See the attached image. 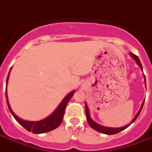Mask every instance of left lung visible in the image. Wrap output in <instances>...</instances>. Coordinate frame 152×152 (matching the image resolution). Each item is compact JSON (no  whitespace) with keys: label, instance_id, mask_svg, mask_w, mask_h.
Returning a JSON list of instances; mask_svg holds the SVG:
<instances>
[{"label":"left lung","instance_id":"8db88e82","mask_svg":"<svg viewBox=\"0 0 152 152\" xmlns=\"http://www.w3.org/2000/svg\"><path fill=\"white\" fill-rule=\"evenodd\" d=\"M130 56L135 60V62L137 63V64L139 66V67L141 68V70L142 71V64H141V62L139 58H138V57L136 56L135 54L134 53H130ZM144 76V74H143ZM144 80H145V86H146V78H145V76H144ZM143 104H144V102L142 103V106H141V108L140 110L138 111V112L137 113L136 115V116L134 118V120L131 121L130 124H127V125H125V126H123V127H121V128H110V127H105V126H102V125H100V124H97L96 122L93 121L91 117H90V115H89V109H88V106L87 104L86 103V118H87V121H88V123L90 125V127L94 129V130L98 131V132H100V133H102V134H107V135H112V134H115L119 133V132H121V131L124 130L126 128H128L129 125H130L132 123H134V121H136V119L137 118V116L139 115L140 114L141 111H142V107H143Z\"/></svg>","mask_w":152,"mask_h":152}]
</instances>
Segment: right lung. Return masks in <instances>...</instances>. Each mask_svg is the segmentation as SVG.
Returning <instances> with one entry per match:
<instances>
[{"mask_svg":"<svg viewBox=\"0 0 152 152\" xmlns=\"http://www.w3.org/2000/svg\"><path fill=\"white\" fill-rule=\"evenodd\" d=\"M11 70V69H10ZM10 72L7 76V80H6V86L8 83L9 76H10ZM75 91L73 90L72 92L68 94L64 98L62 102L60 103L59 106L57 107V109L52 114L49 115L44 120H41L40 121H23L20 118H18L16 115L12 111L11 107L10 106L8 101V97H7V89L5 90V96H6V101H7V104H8V107L10 111L13 115V116L15 117L16 121H18L19 124H21L22 126L25 128L29 132H32L34 134H43V133H46V132H50V131L53 130L54 129H56L62 123L63 119V115H64V112H65V108H66L67 103L70 101V99H72V97L74 94Z\"/></svg>","mask_w":152,"mask_h":152,"instance_id":"add662e5","label":"right lung"}]
</instances>
